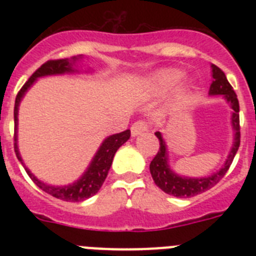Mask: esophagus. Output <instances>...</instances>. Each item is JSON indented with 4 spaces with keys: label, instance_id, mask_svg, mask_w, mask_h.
<instances>
[{
    "label": "esophagus",
    "instance_id": "1",
    "mask_svg": "<svg viewBox=\"0 0 256 256\" xmlns=\"http://www.w3.org/2000/svg\"><path fill=\"white\" fill-rule=\"evenodd\" d=\"M148 122H144V120H136V122H134L132 126V136H140V134H142V132H148Z\"/></svg>",
    "mask_w": 256,
    "mask_h": 256
}]
</instances>
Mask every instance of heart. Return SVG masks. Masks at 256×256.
<instances>
[{"label": "heart", "mask_w": 256, "mask_h": 256, "mask_svg": "<svg viewBox=\"0 0 256 256\" xmlns=\"http://www.w3.org/2000/svg\"><path fill=\"white\" fill-rule=\"evenodd\" d=\"M183 73L178 69H160L152 74L150 80H148V88L154 94H164V92H170L171 88H174L182 78ZM190 85L188 84H183L178 88V96H182L188 92Z\"/></svg>", "instance_id": "b5f03b06"}]
</instances>
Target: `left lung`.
Listing matches in <instances>:
<instances>
[{
  "instance_id": "obj_1",
  "label": "left lung",
  "mask_w": 256,
  "mask_h": 256,
  "mask_svg": "<svg viewBox=\"0 0 256 256\" xmlns=\"http://www.w3.org/2000/svg\"><path fill=\"white\" fill-rule=\"evenodd\" d=\"M212 70V84L210 86L208 94L210 96H223V98L230 104L232 108V116H231V124L234 128V142L231 152L227 156L226 162L222 166L220 170H218L214 174L203 178H188V176H182L170 168L168 164V144H164V140L160 132H156V136L160 140V150L154 156V160L150 164V172L154 179V182L160 190L164 191L166 194L174 195L178 198H191L195 195L202 194L204 191L210 190L214 187L220 179L224 176L227 170L230 168L235 154L238 152L239 144H240V126H239V102L235 94L234 88L227 81L226 76L218 66L211 65Z\"/></svg>"
}]
</instances>
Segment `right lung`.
I'll list each match as a JSON object with an SVG mask.
<instances>
[{
    "label": "right lung",
    "instance_id": "add662e5",
    "mask_svg": "<svg viewBox=\"0 0 256 256\" xmlns=\"http://www.w3.org/2000/svg\"><path fill=\"white\" fill-rule=\"evenodd\" d=\"M80 60V57L73 58H65V60H52V61L45 62L41 68H38L33 73V76L28 80L25 85L22 86L21 90L18 92L17 96H16V104H14V152L17 156L18 160L24 164L26 172L29 175L32 180L37 184L41 190L50 194L52 196L61 200H66V202H81L85 199L90 198L92 195H96L100 188L104 184V179L108 176L110 166L112 164V158L116 156V150L124 144L128 142L130 138V130H124L118 134H112V136H108L106 140L102 142V144L98 148V152H96V156L92 158V164H88V170L82 174V176L78 179L77 182L68 184V186H52L48 183H44L42 180L37 179L32 174V171L26 168L24 160L21 158V154L18 152L17 146V126H18V106L20 102L25 96V92L32 88L34 82L37 81V78L46 77V76H57V74H65V73H76L78 72L77 69H74L73 66L76 65V62Z\"/></svg>",
    "mask_w": 256,
    "mask_h": 256
}]
</instances>
